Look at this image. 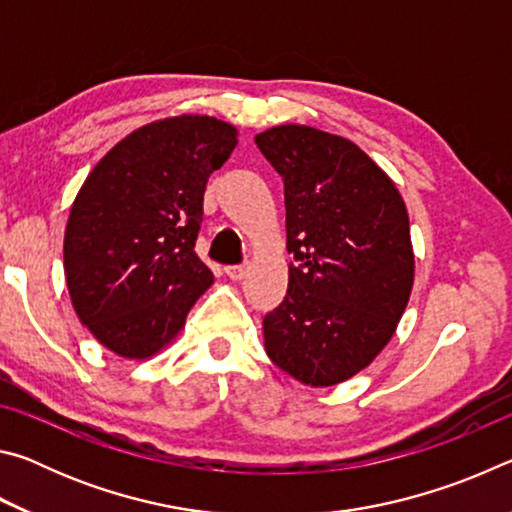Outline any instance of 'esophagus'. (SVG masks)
<instances>
[{"mask_svg": "<svg viewBox=\"0 0 512 512\" xmlns=\"http://www.w3.org/2000/svg\"><path fill=\"white\" fill-rule=\"evenodd\" d=\"M246 273H248V262L235 264V266H225V275H228L230 280H244Z\"/></svg>", "mask_w": 512, "mask_h": 512, "instance_id": "34e87169", "label": "esophagus"}]
</instances>
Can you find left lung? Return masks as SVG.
<instances>
[{
  "label": "left lung",
  "instance_id": "obj_1",
  "mask_svg": "<svg viewBox=\"0 0 512 512\" xmlns=\"http://www.w3.org/2000/svg\"><path fill=\"white\" fill-rule=\"evenodd\" d=\"M287 207V296L264 316L266 354L307 386L357 375L391 341L413 287L409 214L357 144L309 126L255 137Z\"/></svg>",
  "mask_w": 512,
  "mask_h": 512
}]
</instances>
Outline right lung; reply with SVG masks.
I'll use <instances>...</instances> for the list:
<instances>
[{"mask_svg": "<svg viewBox=\"0 0 512 512\" xmlns=\"http://www.w3.org/2000/svg\"><path fill=\"white\" fill-rule=\"evenodd\" d=\"M235 126L183 115L137 128L85 178L65 230V277L81 323L126 359H146L185 325L214 275L196 255L207 178Z\"/></svg>", "mask_w": 512, "mask_h": 512, "instance_id": "add662e5", "label": "right lung"}]
</instances>
